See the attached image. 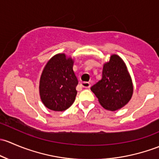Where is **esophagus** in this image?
Returning <instances> with one entry per match:
<instances>
[{
	"instance_id": "34e87169",
	"label": "esophagus",
	"mask_w": 159,
	"mask_h": 159,
	"mask_svg": "<svg viewBox=\"0 0 159 159\" xmlns=\"http://www.w3.org/2000/svg\"><path fill=\"white\" fill-rule=\"evenodd\" d=\"M81 86L83 88H89L90 87V83L89 82H83V83H81Z\"/></svg>"
}]
</instances>
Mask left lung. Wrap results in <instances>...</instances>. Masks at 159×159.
<instances>
[{
    "label": "left lung",
    "instance_id": "left-lung-1",
    "mask_svg": "<svg viewBox=\"0 0 159 159\" xmlns=\"http://www.w3.org/2000/svg\"><path fill=\"white\" fill-rule=\"evenodd\" d=\"M101 106L116 111L129 103L133 94V83L124 60L112 54L103 64L102 79L90 88Z\"/></svg>",
    "mask_w": 159,
    "mask_h": 159
}]
</instances>
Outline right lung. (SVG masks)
I'll return each mask as SVG.
<instances>
[{
    "mask_svg": "<svg viewBox=\"0 0 159 159\" xmlns=\"http://www.w3.org/2000/svg\"><path fill=\"white\" fill-rule=\"evenodd\" d=\"M73 64L74 59L64 53L55 54L46 63L40 78L39 93L47 109L62 112L74 102L78 80Z\"/></svg>",
    "mask_w": 159,
    "mask_h": 159,
    "instance_id": "1",
    "label": "right lung"
}]
</instances>
